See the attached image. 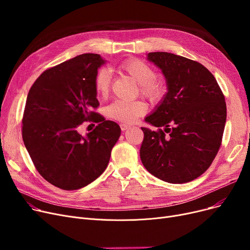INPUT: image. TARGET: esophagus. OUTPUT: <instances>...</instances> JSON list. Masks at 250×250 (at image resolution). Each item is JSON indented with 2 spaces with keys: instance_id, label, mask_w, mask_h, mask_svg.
I'll return each instance as SVG.
<instances>
[{
  "instance_id": "1",
  "label": "esophagus",
  "mask_w": 250,
  "mask_h": 250,
  "mask_svg": "<svg viewBox=\"0 0 250 250\" xmlns=\"http://www.w3.org/2000/svg\"><path fill=\"white\" fill-rule=\"evenodd\" d=\"M130 126L127 125H125V124H121V129L123 130V132H125V130L128 129Z\"/></svg>"
}]
</instances>
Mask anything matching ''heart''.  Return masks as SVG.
I'll return each instance as SVG.
<instances>
[{
    "instance_id": "1",
    "label": "heart",
    "mask_w": 250,
    "mask_h": 250,
    "mask_svg": "<svg viewBox=\"0 0 250 250\" xmlns=\"http://www.w3.org/2000/svg\"><path fill=\"white\" fill-rule=\"evenodd\" d=\"M122 70L127 73L140 85L141 93L151 101H158L163 96L162 87L155 83L156 73L149 64L141 60H129L122 63ZM95 91L99 96H106L110 89L111 73L108 69H100L95 77ZM146 112V105L142 101L115 100L105 109V113L111 120L133 124L138 117Z\"/></svg>"
}]
</instances>
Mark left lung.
Masks as SVG:
<instances>
[{"label":"left lung","mask_w":250,"mask_h":250,"mask_svg":"<svg viewBox=\"0 0 250 250\" xmlns=\"http://www.w3.org/2000/svg\"><path fill=\"white\" fill-rule=\"evenodd\" d=\"M167 92L145 122L140 157L148 171L169 183H186L211 166L226 123L225 97L215 77L198 62L169 52H149ZM168 133L166 136L165 133Z\"/></svg>","instance_id":"1"}]
</instances>
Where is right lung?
Here are the masks:
<instances>
[{"label": "right lung", "instance_id": "right-lung-1", "mask_svg": "<svg viewBox=\"0 0 250 250\" xmlns=\"http://www.w3.org/2000/svg\"><path fill=\"white\" fill-rule=\"evenodd\" d=\"M100 55L83 54L44 71L30 88L22 120L24 145L39 172L64 190L82 188L106 169L121 136L116 123L93 111ZM91 120L99 125L83 137L78 126Z\"/></svg>", "mask_w": 250, "mask_h": 250}]
</instances>
